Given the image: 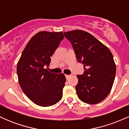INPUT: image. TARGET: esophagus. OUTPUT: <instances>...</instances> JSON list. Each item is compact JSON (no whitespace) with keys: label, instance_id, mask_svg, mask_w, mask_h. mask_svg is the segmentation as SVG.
Wrapping results in <instances>:
<instances>
[{"label":"esophagus","instance_id":"34e87169","mask_svg":"<svg viewBox=\"0 0 129 129\" xmlns=\"http://www.w3.org/2000/svg\"><path fill=\"white\" fill-rule=\"evenodd\" d=\"M66 77L67 79H69V78L70 77V75H66Z\"/></svg>","mask_w":129,"mask_h":129}]
</instances>
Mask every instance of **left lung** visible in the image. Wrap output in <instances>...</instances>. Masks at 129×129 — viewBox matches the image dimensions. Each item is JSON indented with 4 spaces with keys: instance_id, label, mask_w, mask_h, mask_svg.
Here are the masks:
<instances>
[{
    "instance_id": "8db88e82",
    "label": "left lung",
    "mask_w": 129,
    "mask_h": 129,
    "mask_svg": "<svg viewBox=\"0 0 129 129\" xmlns=\"http://www.w3.org/2000/svg\"><path fill=\"white\" fill-rule=\"evenodd\" d=\"M63 35L73 46L77 60L84 65V74L77 75L78 83L75 88L78 98L90 104L100 103L110 93L115 80L113 54L88 32L76 29Z\"/></svg>"
}]
</instances>
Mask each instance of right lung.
<instances>
[{
	"instance_id": "1",
	"label": "right lung",
	"mask_w": 129,
	"mask_h": 129,
	"mask_svg": "<svg viewBox=\"0 0 129 129\" xmlns=\"http://www.w3.org/2000/svg\"><path fill=\"white\" fill-rule=\"evenodd\" d=\"M62 31H40L29 41L17 65L19 83L22 91L34 103L48 107L62 97L66 78L45 69L49 66L51 56L63 39Z\"/></svg>"
}]
</instances>
